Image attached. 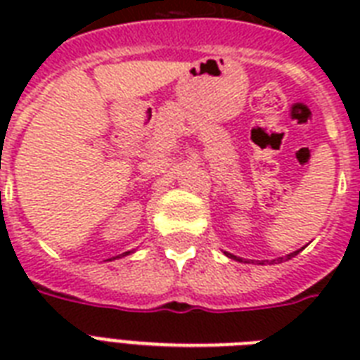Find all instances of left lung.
Listing matches in <instances>:
<instances>
[{"instance_id": "1", "label": "left lung", "mask_w": 360, "mask_h": 360, "mask_svg": "<svg viewBox=\"0 0 360 360\" xmlns=\"http://www.w3.org/2000/svg\"><path fill=\"white\" fill-rule=\"evenodd\" d=\"M297 252H299V250H297ZM297 252H291V254H288V256L278 257V262H285V259H291V257H293V256H297ZM228 257H233V259H237V257L233 256V254H228Z\"/></svg>"}]
</instances>
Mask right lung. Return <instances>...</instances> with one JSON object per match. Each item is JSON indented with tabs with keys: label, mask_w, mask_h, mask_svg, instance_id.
Instances as JSON below:
<instances>
[{
	"label": "right lung",
	"mask_w": 360,
	"mask_h": 360,
	"mask_svg": "<svg viewBox=\"0 0 360 360\" xmlns=\"http://www.w3.org/2000/svg\"><path fill=\"white\" fill-rule=\"evenodd\" d=\"M124 254H130V252H124ZM117 257H120V256H117Z\"/></svg>",
	"instance_id": "right-lung-1"
}]
</instances>
